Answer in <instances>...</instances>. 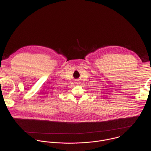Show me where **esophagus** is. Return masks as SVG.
Returning <instances> with one entry per match:
<instances>
[{"mask_svg": "<svg viewBox=\"0 0 151 151\" xmlns=\"http://www.w3.org/2000/svg\"><path fill=\"white\" fill-rule=\"evenodd\" d=\"M79 83H80L79 81H77V82H76V84H79Z\"/></svg>", "mask_w": 151, "mask_h": 151, "instance_id": "obj_1", "label": "esophagus"}]
</instances>
